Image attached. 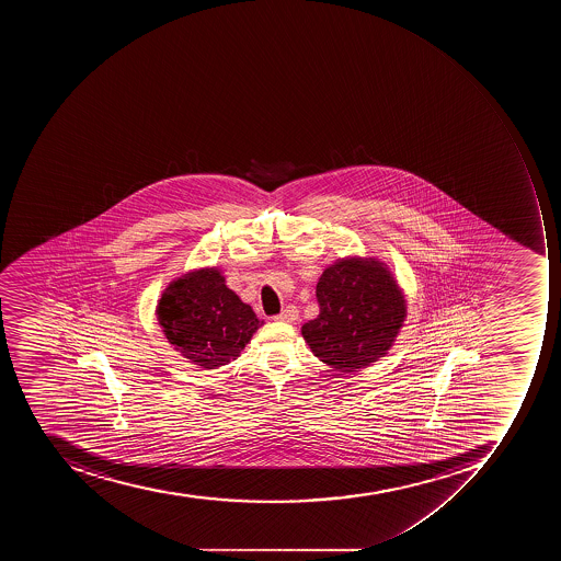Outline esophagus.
Listing matches in <instances>:
<instances>
[{
	"label": "esophagus",
	"instance_id": "obj_1",
	"mask_svg": "<svg viewBox=\"0 0 561 561\" xmlns=\"http://www.w3.org/2000/svg\"><path fill=\"white\" fill-rule=\"evenodd\" d=\"M278 321L295 322L298 319V309L295 305H287L286 309L277 316Z\"/></svg>",
	"mask_w": 561,
	"mask_h": 561
}]
</instances>
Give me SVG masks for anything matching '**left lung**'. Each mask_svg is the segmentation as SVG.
Instances as JSON below:
<instances>
[{"label":"left lung","instance_id":"left-lung-1","mask_svg":"<svg viewBox=\"0 0 561 561\" xmlns=\"http://www.w3.org/2000/svg\"><path fill=\"white\" fill-rule=\"evenodd\" d=\"M319 316L301 335L312 353L339 371H357L393 345L405 321L402 289L385 263L347 257L328 266L316 287Z\"/></svg>","mask_w":561,"mask_h":561}]
</instances>
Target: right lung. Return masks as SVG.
<instances>
[{"label": "right lung", "mask_w": 561, "mask_h": 561, "mask_svg": "<svg viewBox=\"0 0 561 561\" xmlns=\"http://www.w3.org/2000/svg\"><path fill=\"white\" fill-rule=\"evenodd\" d=\"M158 321L168 342L207 370L239 357L263 324L216 268L196 270L173 280L159 300Z\"/></svg>", "instance_id": "obj_1"}]
</instances>
